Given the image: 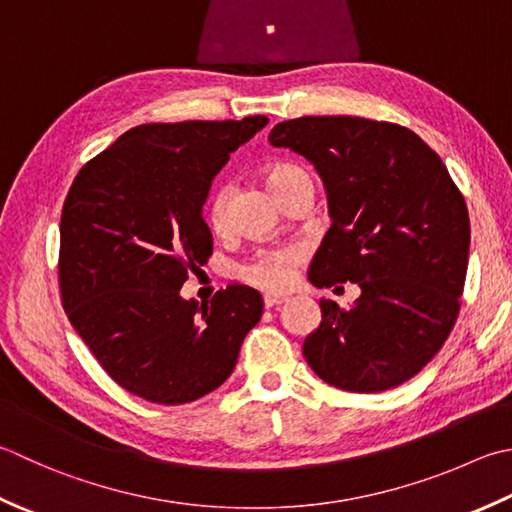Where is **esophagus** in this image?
I'll return each mask as SVG.
<instances>
[{
  "label": "esophagus",
  "mask_w": 512,
  "mask_h": 512,
  "mask_svg": "<svg viewBox=\"0 0 512 512\" xmlns=\"http://www.w3.org/2000/svg\"><path fill=\"white\" fill-rule=\"evenodd\" d=\"M286 295H277V293H266L264 295V306L266 308H273V306H279V304H284L286 302Z\"/></svg>",
  "instance_id": "esophagus-1"
}]
</instances>
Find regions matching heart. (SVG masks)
Listing matches in <instances>:
<instances>
[{
	"label": "heart",
	"mask_w": 512,
	"mask_h": 512,
	"mask_svg": "<svg viewBox=\"0 0 512 512\" xmlns=\"http://www.w3.org/2000/svg\"><path fill=\"white\" fill-rule=\"evenodd\" d=\"M306 170H302L295 164H273L266 170V182L270 190L277 195L279 190L293 182L295 177H304ZM206 222L215 230V233H222L228 226V188L217 190V193L210 197L208 208H206ZM299 250L293 246L286 248H270L257 253L248 264L242 266V277L246 282L255 284L259 288H270L279 290L286 288L295 277V266L299 262Z\"/></svg>",
	"instance_id": "heart-1"
}]
</instances>
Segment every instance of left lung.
Listing matches in <instances>:
<instances>
[{
	"label": "left lung",
	"instance_id": "obj_1",
	"mask_svg": "<svg viewBox=\"0 0 512 512\" xmlns=\"http://www.w3.org/2000/svg\"><path fill=\"white\" fill-rule=\"evenodd\" d=\"M268 142L304 155L324 179L333 224L308 279L362 290L350 308L319 302L322 324L302 348L308 366L350 393L408 382L459 313L470 246L464 195L435 150L399 124L299 117L277 124Z\"/></svg>",
	"mask_w": 512,
	"mask_h": 512
}]
</instances>
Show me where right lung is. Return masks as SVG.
<instances>
[{"label": "right lung", "mask_w": 512, "mask_h": 512, "mask_svg": "<svg viewBox=\"0 0 512 512\" xmlns=\"http://www.w3.org/2000/svg\"><path fill=\"white\" fill-rule=\"evenodd\" d=\"M268 117L130 128L70 186L59 224V290L70 324L128 393L188 404L233 373L262 295L230 284L208 304L179 295L213 253V177Z\"/></svg>", "instance_id": "1"}]
</instances>
